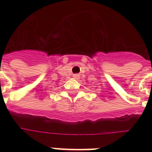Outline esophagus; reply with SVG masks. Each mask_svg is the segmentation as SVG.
Returning a JSON list of instances; mask_svg holds the SVG:
<instances>
[{
  "label": "esophagus",
  "mask_w": 152,
  "mask_h": 152,
  "mask_svg": "<svg viewBox=\"0 0 152 152\" xmlns=\"http://www.w3.org/2000/svg\"><path fill=\"white\" fill-rule=\"evenodd\" d=\"M73 76H74L75 78H79L80 75L79 74H74V75H73Z\"/></svg>",
  "instance_id": "1"
}]
</instances>
